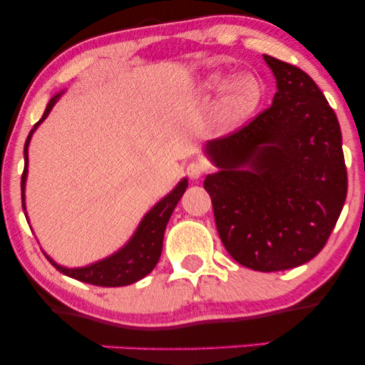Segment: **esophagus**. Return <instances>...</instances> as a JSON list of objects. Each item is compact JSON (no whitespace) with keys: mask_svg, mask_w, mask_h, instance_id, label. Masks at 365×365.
Wrapping results in <instances>:
<instances>
[{"mask_svg":"<svg viewBox=\"0 0 365 365\" xmlns=\"http://www.w3.org/2000/svg\"><path fill=\"white\" fill-rule=\"evenodd\" d=\"M204 171H206V168H204L200 163H190V165L187 166V173L192 180H199L204 175Z\"/></svg>","mask_w":365,"mask_h":365,"instance_id":"esophagus-1","label":"esophagus"}]
</instances>
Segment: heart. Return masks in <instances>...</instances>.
<instances>
[{
    "label": "heart",
    "mask_w": 365,
    "mask_h": 365,
    "mask_svg": "<svg viewBox=\"0 0 365 365\" xmlns=\"http://www.w3.org/2000/svg\"><path fill=\"white\" fill-rule=\"evenodd\" d=\"M207 86L211 89L220 91L223 87L228 86V77L225 75H212L209 78ZM262 98V86L254 75H242L228 86V91H226L223 108H221V113H223V118L226 121H238L245 116H249L257 104L261 103Z\"/></svg>",
    "instance_id": "obj_1"
}]
</instances>
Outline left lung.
Masks as SVG:
<instances>
[{"label":"left lung","mask_w":365,"mask_h":365,"mask_svg":"<svg viewBox=\"0 0 365 365\" xmlns=\"http://www.w3.org/2000/svg\"><path fill=\"white\" fill-rule=\"evenodd\" d=\"M273 104L237 132L207 142L220 168L207 175L217 233L228 254L254 271L292 269L321 252L346 199L336 115L316 82L264 54Z\"/></svg>","instance_id":"8db88e82"}]
</instances>
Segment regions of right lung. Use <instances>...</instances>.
<instances>
[{
	"label": "right lung",
	"instance_id": "add662e5",
	"mask_svg": "<svg viewBox=\"0 0 365 365\" xmlns=\"http://www.w3.org/2000/svg\"><path fill=\"white\" fill-rule=\"evenodd\" d=\"M61 94H56L51 98V101L46 106V111L43 118L36 123V127L31 130L27 140L24 145V158H25V168L22 173V206L25 209L24 202V188H25V178H27V150H29V142H31L32 133L34 130L43 123L46 116L49 115L51 108L56 104L58 98ZM187 178H183L173 190L170 192L165 199H161L154 206L148 215L144 216V220L140 221L139 228L135 230L133 237L130 238L128 244L120 249L118 252H115L110 257L98 261L91 266L86 267H63L60 264H56L51 257H48V261L56 267L58 271L63 274L70 276V278L78 279V282L96 284V287H125V284H132L139 279L148 276L150 271L156 267V264L161 257L163 250V237H165L166 225H168L171 212L177 207L180 197L183 195L187 188Z\"/></svg>",
	"mask_w": 365,
	"mask_h": 365
}]
</instances>
